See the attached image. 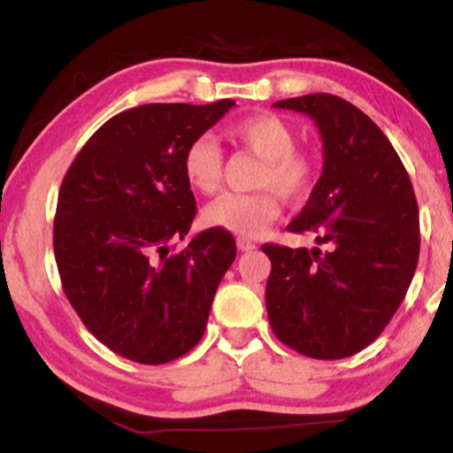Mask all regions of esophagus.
<instances>
[{
    "label": "esophagus",
    "instance_id": "esophagus-1",
    "mask_svg": "<svg viewBox=\"0 0 453 453\" xmlns=\"http://www.w3.org/2000/svg\"><path fill=\"white\" fill-rule=\"evenodd\" d=\"M236 244H238V249H241V251H253V249H256V242L247 241V238H238Z\"/></svg>",
    "mask_w": 453,
    "mask_h": 453
}]
</instances>
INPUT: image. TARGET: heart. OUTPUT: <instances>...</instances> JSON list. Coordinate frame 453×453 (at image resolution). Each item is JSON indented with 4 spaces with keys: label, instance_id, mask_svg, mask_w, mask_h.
Here are the masks:
<instances>
[{
    "label": "heart",
    "instance_id": "heart-1",
    "mask_svg": "<svg viewBox=\"0 0 453 453\" xmlns=\"http://www.w3.org/2000/svg\"><path fill=\"white\" fill-rule=\"evenodd\" d=\"M223 138L234 147L262 159L257 194H223L204 209V223L236 236H259L279 217V196L303 200L313 189L317 164L306 150L296 149V132L288 121L270 112L249 114L223 127ZM187 185L197 194H212L223 179V155L211 136H197L183 153Z\"/></svg>",
    "mask_w": 453,
    "mask_h": 453
}]
</instances>
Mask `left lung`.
I'll return each mask as SVG.
<instances>
[{
	"mask_svg": "<svg viewBox=\"0 0 453 453\" xmlns=\"http://www.w3.org/2000/svg\"><path fill=\"white\" fill-rule=\"evenodd\" d=\"M277 108L309 114L324 140V173L294 234L326 251L266 242L273 270L266 311L280 342L317 360L371 345L404 300L419 257L413 185L386 134L332 93L289 97Z\"/></svg>",
	"mask_w": 453,
	"mask_h": 453,
	"instance_id": "obj_1",
	"label": "left lung"
}]
</instances>
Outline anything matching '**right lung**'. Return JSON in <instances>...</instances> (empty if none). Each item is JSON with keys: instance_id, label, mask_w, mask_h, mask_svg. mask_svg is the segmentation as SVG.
Segmentation results:
<instances>
[{"instance_id": "add662e5", "label": "right lung", "mask_w": 453, "mask_h": 453, "mask_svg": "<svg viewBox=\"0 0 453 453\" xmlns=\"http://www.w3.org/2000/svg\"><path fill=\"white\" fill-rule=\"evenodd\" d=\"M234 104L114 114L64 176L53 227L61 285L87 330L127 360L155 366L194 349L236 257L219 227L176 249L196 217L183 153Z\"/></svg>"}]
</instances>
